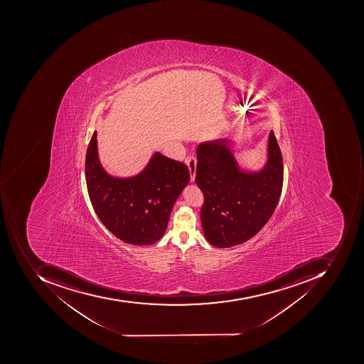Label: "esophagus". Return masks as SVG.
<instances>
[{"mask_svg": "<svg viewBox=\"0 0 364 364\" xmlns=\"http://www.w3.org/2000/svg\"><path fill=\"white\" fill-rule=\"evenodd\" d=\"M187 163L188 168H189V173H191V181H195L196 178V168H197V159L195 156H189L186 159Z\"/></svg>", "mask_w": 364, "mask_h": 364, "instance_id": "esophagus-1", "label": "esophagus"}]
</instances>
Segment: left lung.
<instances>
[{
	"label": "left lung",
	"instance_id": "8db88e82",
	"mask_svg": "<svg viewBox=\"0 0 364 364\" xmlns=\"http://www.w3.org/2000/svg\"><path fill=\"white\" fill-rule=\"evenodd\" d=\"M196 183L203 193L202 230L211 245H240L254 237L270 219L280 199L283 161L270 131L268 161L258 171L240 168L230 145L209 141L197 149Z\"/></svg>",
	"mask_w": 364,
	"mask_h": 364
}]
</instances>
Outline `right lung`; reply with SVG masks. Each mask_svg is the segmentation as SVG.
Returning a JSON list of instances; mask_svg holds the SVG:
<instances>
[{
	"instance_id": "1",
	"label": "right lung",
	"mask_w": 364,
	"mask_h": 364,
	"mask_svg": "<svg viewBox=\"0 0 364 364\" xmlns=\"http://www.w3.org/2000/svg\"><path fill=\"white\" fill-rule=\"evenodd\" d=\"M94 132L85 159L90 202L109 232L132 245H151L164 235L171 210L189 183L187 165L156 152L140 173L129 178L110 176L97 153Z\"/></svg>"
}]
</instances>
